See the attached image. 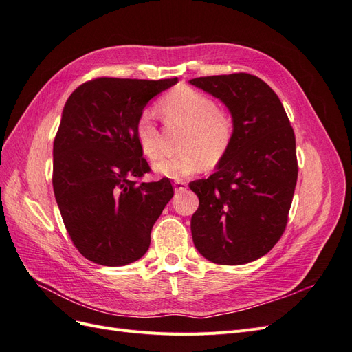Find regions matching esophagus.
<instances>
[{
  "label": "esophagus",
  "mask_w": 352,
  "mask_h": 352,
  "mask_svg": "<svg viewBox=\"0 0 352 352\" xmlns=\"http://www.w3.org/2000/svg\"><path fill=\"white\" fill-rule=\"evenodd\" d=\"M173 185H175V190H177V192H179V190L186 189V186H188L186 180H182V179H180V180H175Z\"/></svg>",
  "instance_id": "esophagus-1"
}]
</instances>
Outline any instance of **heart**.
<instances>
[{
    "label": "heart",
    "mask_w": 352,
    "mask_h": 352,
    "mask_svg": "<svg viewBox=\"0 0 352 352\" xmlns=\"http://www.w3.org/2000/svg\"><path fill=\"white\" fill-rule=\"evenodd\" d=\"M158 107L167 122L186 126L182 150L177 155H162L153 163L158 175L182 179L214 167L226 157L235 135L233 116L207 94L194 88H177L160 100ZM135 136L145 157L158 154V127L153 110L145 109L135 123Z\"/></svg>",
    "instance_id": "obj_1"
}]
</instances>
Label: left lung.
<instances>
[{"label": "left lung", "mask_w": 352, "mask_h": 352, "mask_svg": "<svg viewBox=\"0 0 352 352\" xmlns=\"http://www.w3.org/2000/svg\"><path fill=\"white\" fill-rule=\"evenodd\" d=\"M229 109L235 135L208 179L189 188L199 198L190 219L195 248L208 261L236 265L267 254L283 235L295 192V133L278 95L250 73L189 80Z\"/></svg>", "instance_id": "left-lung-1"}]
</instances>
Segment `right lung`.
<instances>
[{
	"label": "right lung",
	"instance_id": "right-lung-1",
	"mask_svg": "<svg viewBox=\"0 0 352 352\" xmlns=\"http://www.w3.org/2000/svg\"><path fill=\"white\" fill-rule=\"evenodd\" d=\"M177 78H97L66 101L52 148V188L74 247L101 265H124L150 248L151 229L173 197L167 177L150 172L135 123L151 98Z\"/></svg>",
	"mask_w": 352,
	"mask_h": 352
}]
</instances>
